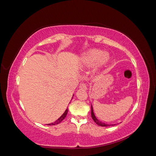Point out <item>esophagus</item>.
<instances>
[{
    "label": "esophagus",
    "instance_id": "1",
    "mask_svg": "<svg viewBox=\"0 0 156 156\" xmlns=\"http://www.w3.org/2000/svg\"><path fill=\"white\" fill-rule=\"evenodd\" d=\"M79 88L83 89V90H87V84L86 83H81L79 85Z\"/></svg>",
    "mask_w": 156,
    "mask_h": 156
}]
</instances>
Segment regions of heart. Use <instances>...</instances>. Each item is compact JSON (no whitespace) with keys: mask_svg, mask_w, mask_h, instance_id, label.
<instances>
[{"mask_svg":"<svg viewBox=\"0 0 156 156\" xmlns=\"http://www.w3.org/2000/svg\"><path fill=\"white\" fill-rule=\"evenodd\" d=\"M108 59L109 56L107 53H103L100 49H92L82 55L79 59V64L84 68H91L95 64L97 67H100L105 64Z\"/></svg>","mask_w":156,"mask_h":156,"instance_id":"1","label":"heart"}]
</instances>
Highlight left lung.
Listing matches in <instances>:
<instances>
[{"label": "left lung", "instance_id": "8db88e82", "mask_svg": "<svg viewBox=\"0 0 156 156\" xmlns=\"http://www.w3.org/2000/svg\"><path fill=\"white\" fill-rule=\"evenodd\" d=\"M91 116H92V118L93 120L95 122L98 126H102V127H107V126H115V125H116V124H107L103 123V122H100L98 119H97L96 117L95 116V115H94V113L93 108H92V106H91Z\"/></svg>", "mask_w": 156, "mask_h": 156}]
</instances>
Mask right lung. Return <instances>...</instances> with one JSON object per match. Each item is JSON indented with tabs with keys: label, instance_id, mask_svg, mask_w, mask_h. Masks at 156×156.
<instances>
[{
	"label": "right lung",
	"instance_id": "right-lung-1",
	"mask_svg": "<svg viewBox=\"0 0 156 156\" xmlns=\"http://www.w3.org/2000/svg\"><path fill=\"white\" fill-rule=\"evenodd\" d=\"M68 108H66V110L65 111V112H64V114L61 116L59 119H58V120H56L55 122H53V123H51V124H49V126H53V125H56V124H58L59 123H60L61 122H62L65 118H66V115H67V114H68Z\"/></svg>",
	"mask_w": 156,
	"mask_h": 156
}]
</instances>
